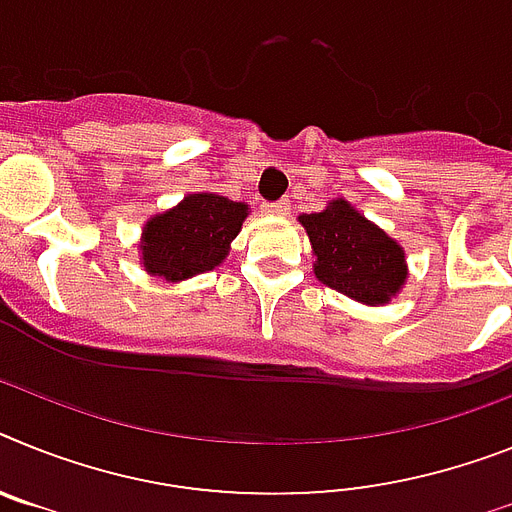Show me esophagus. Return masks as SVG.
Segmentation results:
<instances>
[{"instance_id":"obj_1","label":"esophagus","mask_w":512,"mask_h":512,"mask_svg":"<svg viewBox=\"0 0 512 512\" xmlns=\"http://www.w3.org/2000/svg\"><path fill=\"white\" fill-rule=\"evenodd\" d=\"M289 208H291L289 200H278V203L265 205V210H268L270 216H289Z\"/></svg>"}]
</instances>
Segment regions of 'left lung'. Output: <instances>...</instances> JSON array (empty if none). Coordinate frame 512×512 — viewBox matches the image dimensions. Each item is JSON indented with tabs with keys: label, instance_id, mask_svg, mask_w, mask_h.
Returning a JSON list of instances; mask_svg holds the SVG:
<instances>
[{
	"label": "left lung",
	"instance_id": "obj_1",
	"mask_svg": "<svg viewBox=\"0 0 512 512\" xmlns=\"http://www.w3.org/2000/svg\"><path fill=\"white\" fill-rule=\"evenodd\" d=\"M299 223L312 244L317 281L367 307L401 294L409 278L406 249L349 200L336 197L320 213H302Z\"/></svg>",
	"mask_w": 512,
	"mask_h": 512
}]
</instances>
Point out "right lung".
Returning <instances> with one entry per match:
<instances>
[{"mask_svg": "<svg viewBox=\"0 0 512 512\" xmlns=\"http://www.w3.org/2000/svg\"><path fill=\"white\" fill-rule=\"evenodd\" d=\"M249 216L247 203L218 192H192L150 216L140 234V268L166 283H182L218 268Z\"/></svg>", "mask_w": 512, "mask_h": 512, "instance_id": "1", "label": "right lung"}]
</instances>
